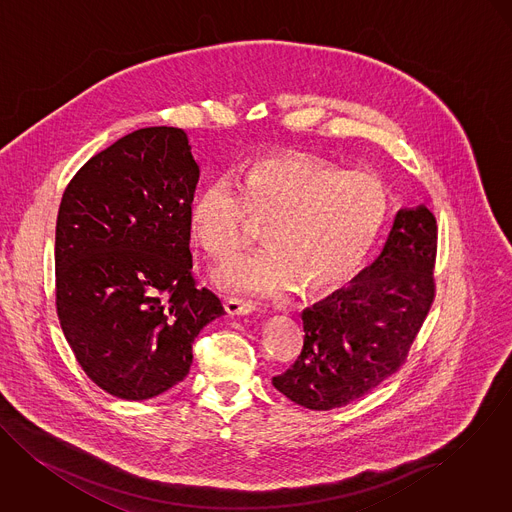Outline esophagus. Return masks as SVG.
<instances>
[{
  "mask_svg": "<svg viewBox=\"0 0 512 512\" xmlns=\"http://www.w3.org/2000/svg\"><path fill=\"white\" fill-rule=\"evenodd\" d=\"M224 308L230 315H245L255 312L257 304L251 302V300H243V298H234V296H228L224 298Z\"/></svg>",
  "mask_w": 512,
  "mask_h": 512,
  "instance_id": "1",
  "label": "esophagus"
}]
</instances>
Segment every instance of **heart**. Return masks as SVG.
<instances>
[{
	"label": "heart",
	"instance_id": "b5f03b06",
	"mask_svg": "<svg viewBox=\"0 0 512 512\" xmlns=\"http://www.w3.org/2000/svg\"><path fill=\"white\" fill-rule=\"evenodd\" d=\"M388 191L366 171L310 154H276L247 163L237 185L214 177L191 200L189 226L198 243L226 259L265 226L269 249L239 255L216 271L234 292L284 294L298 286L327 294L347 284L380 236Z\"/></svg>",
	"mask_w": 512,
	"mask_h": 512
}]
</instances>
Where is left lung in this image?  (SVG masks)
Returning a JSON list of instances; mask_svg holds the SVG:
<instances>
[{
	"instance_id": "8db88e82",
	"label": "left lung",
	"mask_w": 512,
	"mask_h": 512,
	"mask_svg": "<svg viewBox=\"0 0 512 512\" xmlns=\"http://www.w3.org/2000/svg\"><path fill=\"white\" fill-rule=\"evenodd\" d=\"M436 239L429 208L399 210L378 259L349 288L302 314V353L273 378L276 390L302 407L329 411L397 372L436 296Z\"/></svg>"
}]
</instances>
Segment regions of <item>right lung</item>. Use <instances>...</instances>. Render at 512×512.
I'll use <instances>...</instances> for the list:
<instances>
[{
    "mask_svg": "<svg viewBox=\"0 0 512 512\" xmlns=\"http://www.w3.org/2000/svg\"><path fill=\"white\" fill-rule=\"evenodd\" d=\"M187 134L140 128L68 183L56 220V314L83 372L107 394L150 399L183 382L200 329L224 314L197 286Z\"/></svg>",
    "mask_w": 512,
    "mask_h": 512,
    "instance_id": "add662e5",
    "label": "right lung"
}]
</instances>
